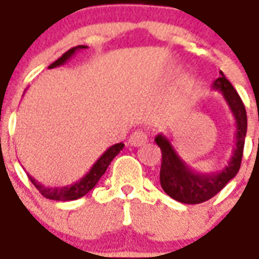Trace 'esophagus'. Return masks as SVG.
I'll return each instance as SVG.
<instances>
[{"mask_svg": "<svg viewBox=\"0 0 259 259\" xmlns=\"http://www.w3.org/2000/svg\"><path fill=\"white\" fill-rule=\"evenodd\" d=\"M147 140H148V136H147L146 132L136 130L135 133L129 137V144L133 147H140L143 144H146Z\"/></svg>", "mask_w": 259, "mask_h": 259, "instance_id": "esophagus-1", "label": "esophagus"}]
</instances>
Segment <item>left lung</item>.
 I'll list each match as a JSON object with an SVG mask.
<instances>
[{
    "label": "left lung",
    "instance_id": "1",
    "mask_svg": "<svg viewBox=\"0 0 259 259\" xmlns=\"http://www.w3.org/2000/svg\"><path fill=\"white\" fill-rule=\"evenodd\" d=\"M212 89L222 93L223 98L230 108V112L233 113L236 123L233 152L225 168L211 174L195 172L194 169L190 168V165H187L180 158L166 136L161 133L155 137V143L162 151L159 172L161 186L169 197L183 204H201L217 195L237 175L241 165L247 135V113L244 104L222 72L221 77L212 83Z\"/></svg>",
    "mask_w": 259,
    "mask_h": 259
}]
</instances>
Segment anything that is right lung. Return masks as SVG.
Segmentation results:
<instances>
[{
  "label": "right lung",
  "instance_id": "obj_1",
  "mask_svg": "<svg viewBox=\"0 0 259 259\" xmlns=\"http://www.w3.org/2000/svg\"><path fill=\"white\" fill-rule=\"evenodd\" d=\"M85 46H77V47L70 48L69 51L58 58L54 64H51L48 68L53 69L57 68V66H61V65L66 64V61L72 58L74 55L76 51H79V50H85ZM124 147L123 143H118V144H115V146L109 147L107 151L102 154L101 157L98 158L96 161V163L91 166V169L87 172V174L81 178L77 182H74L73 185H69V186H62V187H46L41 183H38L36 179H33L30 175H29V179L31 180V183L36 186L37 190L40 191L46 198L48 200H55V201H72V200H77L80 197H83L89 191H91L96 185L98 183V180L101 179V176L105 174V170L109 166V163L112 162V159L116 155H118L119 152L122 151V148Z\"/></svg>",
  "mask_w": 259,
  "mask_h": 259
}]
</instances>
